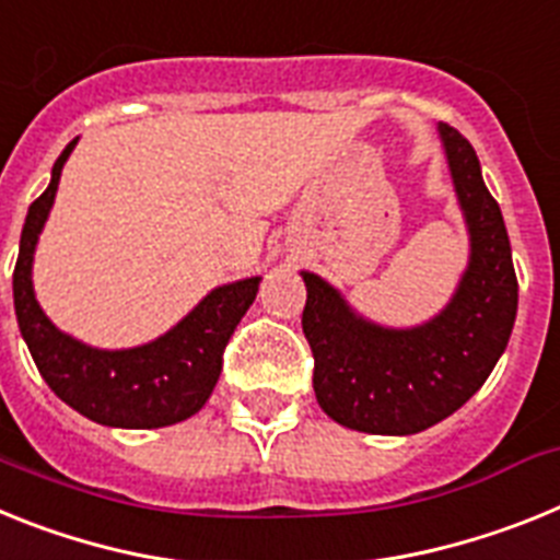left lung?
<instances>
[{"label":"left lung","mask_w":560,"mask_h":560,"mask_svg":"<svg viewBox=\"0 0 560 560\" xmlns=\"http://www.w3.org/2000/svg\"><path fill=\"white\" fill-rule=\"evenodd\" d=\"M456 197L470 231V267L445 313L417 329L358 318L327 281L304 273L301 329L313 349L320 408L366 434H417L482 388L513 332L518 281L499 202L485 188L474 145L440 124Z\"/></svg>","instance_id":"left-lung-1"}]
</instances>
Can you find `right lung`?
Returning <instances> with one entry per match:
<instances>
[{"label":"right lung","instance_id":"obj_1","mask_svg":"<svg viewBox=\"0 0 560 560\" xmlns=\"http://www.w3.org/2000/svg\"><path fill=\"white\" fill-rule=\"evenodd\" d=\"M72 145L75 140L56 160L50 186L33 199L24 220L13 270L19 329L47 386L78 415L115 428L174 425L197 415L211 397L220 381L228 340L256 299L259 279L217 287L172 332L138 349L104 352L58 332L33 295L31 265Z\"/></svg>","mask_w":560,"mask_h":560}]
</instances>
